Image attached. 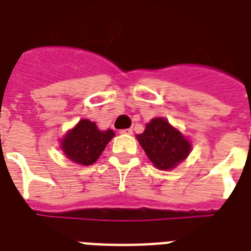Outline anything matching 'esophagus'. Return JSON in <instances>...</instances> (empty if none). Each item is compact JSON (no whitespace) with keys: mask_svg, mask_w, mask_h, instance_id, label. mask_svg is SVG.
Segmentation results:
<instances>
[{"mask_svg":"<svg viewBox=\"0 0 251 251\" xmlns=\"http://www.w3.org/2000/svg\"><path fill=\"white\" fill-rule=\"evenodd\" d=\"M120 133H121V134H127V135H130V134H133V130H131V129H124V130H121Z\"/></svg>","mask_w":251,"mask_h":251,"instance_id":"1","label":"esophagus"}]
</instances>
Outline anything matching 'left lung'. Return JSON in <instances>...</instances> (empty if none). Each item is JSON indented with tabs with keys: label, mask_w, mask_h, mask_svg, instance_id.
<instances>
[{
	"label": "left lung",
	"mask_w": 251,
	"mask_h": 251,
	"mask_svg": "<svg viewBox=\"0 0 251 251\" xmlns=\"http://www.w3.org/2000/svg\"><path fill=\"white\" fill-rule=\"evenodd\" d=\"M137 141L159 171H171L181 164L191 152V142L164 117L152 118L146 124Z\"/></svg>",
	"instance_id": "1"
}]
</instances>
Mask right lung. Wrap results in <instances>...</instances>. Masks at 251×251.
<instances>
[{"label": "right lung", "instance_id": "obj_1", "mask_svg": "<svg viewBox=\"0 0 251 251\" xmlns=\"http://www.w3.org/2000/svg\"><path fill=\"white\" fill-rule=\"evenodd\" d=\"M114 135L112 129L100 130L95 122L83 118L61 138L60 149L76 165H92Z\"/></svg>", "mask_w": 251, "mask_h": 251}]
</instances>
